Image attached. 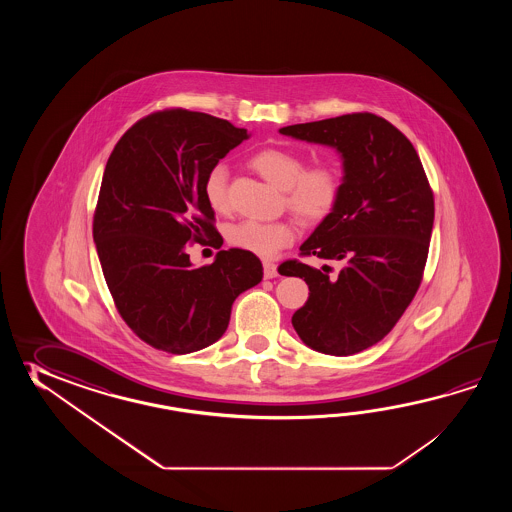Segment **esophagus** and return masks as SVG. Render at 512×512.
<instances>
[{"label": "esophagus", "mask_w": 512, "mask_h": 512, "mask_svg": "<svg viewBox=\"0 0 512 512\" xmlns=\"http://www.w3.org/2000/svg\"><path fill=\"white\" fill-rule=\"evenodd\" d=\"M263 276H265L267 280L278 276V269H276V265H274L272 261H263Z\"/></svg>", "instance_id": "obj_1"}]
</instances>
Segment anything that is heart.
<instances>
[{"label":"heart","instance_id":"1","mask_svg":"<svg viewBox=\"0 0 512 512\" xmlns=\"http://www.w3.org/2000/svg\"><path fill=\"white\" fill-rule=\"evenodd\" d=\"M305 157L289 148H263L251 157V166L271 185L285 190V203L307 223L327 218L340 197V174L333 164L320 163L305 168ZM229 170L216 164L208 170L203 196L216 214L229 210L227 190ZM227 241L236 249L260 258H272L294 241L291 221H241L227 230Z\"/></svg>","mask_w":512,"mask_h":512}]
</instances>
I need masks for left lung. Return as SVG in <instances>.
<instances>
[{
  "instance_id": "obj_1",
  "label": "left lung",
  "mask_w": 512,
  "mask_h": 512,
  "mask_svg": "<svg viewBox=\"0 0 512 512\" xmlns=\"http://www.w3.org/2000/svg\"><path fill=\"white\" fill-rule=\"evenodd\" d=\"M282 135L326 144L342 157L333 212L300 256L338 263L337 274L298 260L278 272L304 278L309 298L293 315L305 346L348 357L386 337L423 280L434 227V194L412 142L373 113L285 126Z\"/></svg>"
}]
</instances>
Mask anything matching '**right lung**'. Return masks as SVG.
<instances>
[{
	"instance_id": "right-lung-1",
	"label": "right lung",
	"mask_w": 512,
	"mask_h": 512,
	"mask_svg": "<svg viewBox=\"0 0 512 512\" xmlns=\"http://www.w3.org/2000/svg\"><path fill=\"white\" fill-rule=\"evenodd\" d=\"M245 139L229 120L164 109L135 122L109 155L93 240L117 311L152 348L185 355L214 344L234 300L263 278L251 252L219 251L197 269L186 252L188 243L223 245L203 183Z\"/></svg>"
}]
</instances>
